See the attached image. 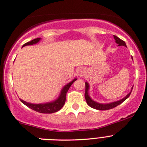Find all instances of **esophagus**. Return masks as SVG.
<instances>
[{
    "instance_id": "1",
    "label": "esophagus",
    "mask_w": 147,
    "mask_h": 147,
    "mask_svg": "<svg viewBox=\"0 0 147 147\" xmlns=\"http://www.w3.org/2000/svg\"><path fill=\"white\" fill-rule=\"evenodd\" d=\"M84 72H85L84 69H83L82 67H80V68H78V70H77V75H78V76L82 77L84 75Z\"/></svg>"
}]
</instances>
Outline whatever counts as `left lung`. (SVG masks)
Listing matches in <instances>:
<instances>
[{"label": "left lung", "mask_w": 147, "mask_h": 147, "mask_svg": "<svg viewBox=\"0 0 147 147\" xmlns=\"http://www.w3.org/2000/svg\"><path fill=\"white\" fill-rule=\"evenodd\" d=\"M114 36V38H115V43H116V44H118V46H125V47H127L125 42L124 41H123V40H121L120 38H119L118 36ZM89 88H90V86H89V83H88L87 82H85V94H84V96H85V99L86 101V103H87V104L89 105L90 107L93 108V109H96V110L105 111V110H109V109H113V108L118 106V105L121 104L123 101H125L127 98L129 96V95H130L133 86L131 88L130 92H129V94H127L124 98H123L122 99L119 100V101L111 102V103H98V102L94 101V100L91 98L90 96H89Z\"/></svg>", "instance_id": "1"}]
</instances>
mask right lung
I'll return each instance as SVG.
<instances>
[{
    "mask_svg": "<svg viewBox=\"0 0 147 147\" xmlns=\"http://www.w3.org/2000/svg\"><path fill=\"white\" fill-rule=\"evenodd\" d=\"M41 38H34V39L32 40L29 42L26 43L24 45L22 46V47L26 46H32L36 44L37 43L41 41ZM77 78L73 79L71 82H69V83H67V84H65L63 87V89H61V93H60L59 96H58V98L56 99H55L54 101H50V102H46V103H32L27 102L24 100L20 99L22 103H24L25 106H27V107H29V109H32V110L36 111V112L41 113H53L57 112L63 108V106H64L65 103V99H66V94H67V91L70 87V86L73 84V82L75 81H76Z\"/></svg>",
    "mask_w": 147,
    "mask_h": 147,
    "instance_id": "add662e5",
    "label": "right lung"
}]
</instances>
